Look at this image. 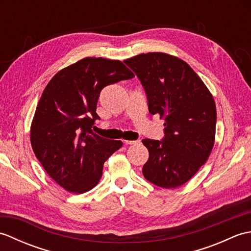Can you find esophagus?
Here are the masks:
<instances>
[{"label":"esophagus","mask_w":251,"mask_h":251,"mask_svg":"<svg viewBox=\"0 0 251 251\" xmlns=\"http://www.w3.org/2000/svg\"><path fill=\"white\" fill-rule=\"evenodd\" d=\"M140 142V140H125V143L126 145H129V146H132V145H138V143Z\"/></svg>","instance_id":"1"}]
</instances>
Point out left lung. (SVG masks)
<instances>
[{"label": "left lung", "mask_w": 251, "mask_h": 251, "mask_svg": "<svg viewBox=\"0 0 251 251\" xmlns=\"http://www.w3.org/2000/svg\"><path fill=\"white\" fill-rule=\"evenodd\" d=\"M124 62L145 88L149 112L165 120L162 140H142L149 151L142 174L161 188H178L210 155L217 122L215 100L193 69L177 57L148 52Z\"/></svg>", "instance_id": "1"}]
</instances>
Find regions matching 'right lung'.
I'll return each mask as SVG.
<instances>
[{"instance_id": "add662e5", "label": "right lung", "mask_w": 251, "mask_h": 251, "mask_svg": "<svg viewBox=\"0 0 251 251\" xmlns=\"http://www.w3.org/2000/svg\"><path fill=\"white\" fill-rule=\"evenodd\" d=\"M119 60L87 57L62 69L45 87L32 121L35 156L50 177L72 193L99 182L104 162L123 146L93 132L100 92L134 77Z\"/></svg>"}]
</instances>
